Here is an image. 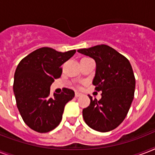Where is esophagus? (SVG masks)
I'll use <instances>...</instances> for the list:
<instances>
[{"mask_svg":"<svg viewBox=\"0 0 155 155\" xmlns=\"http://www.w3.org/2000/svg\"><path fill=\"white\" fill-rule=\"evenodd\" d=\"M83 95V93H81V92H75V97H80V96H82Z\"/></svg>","mask_w":155,"mask_h":155,"instance_id":"1","label":"esophagus"}]
</instances>
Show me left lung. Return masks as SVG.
Here are the masks:
<instances>
[{
    "label": "left lung",
    "mask_w": 155,
    "mask_h": 155,
    "mask_svg": "<svg viewBox=\"0 0 155 155\" xmlns=\"http://www.w3.org/2000/svg\"><path fill=\"white\" fill-rule=\"evenodd\" d=\"M79 53L96 62L92 84L101 91V99L89 96V106L83 109L85 123L92 130L108 132L122 122L130 110L135 90V77L130 61L107 45L80 49Z\"/></svg>",
    "instance_id": "8db88e82"
}]
</instances>
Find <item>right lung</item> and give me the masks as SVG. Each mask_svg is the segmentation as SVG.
<instances>
[{"instance_id":"obj_1","label":"right lung","mask_w":155,"mask_h":155,"mask_svg":"<svg viewBox=\"0 0 155 155\" xmlns=\"http://www.w3.org/2000/svg\"><path fill=\"white\" fill-rule=\"evenodd\" d=\"M76 52H58L42 47L21 60L14 74L13 92L18 110L26 125L38 133H47L61 122L65 104L75 97L63 88L61 94L50 96L51 85L62 74L61 65Z\"/></svg>"}]
</instances>
